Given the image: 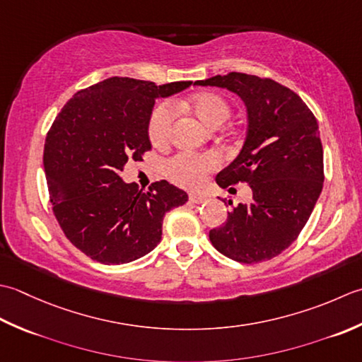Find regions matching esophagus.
I'll return each instance as SVG.
<instances>
[{"mask_svg":"<svg viewBox=\"0 0 362 362\" xmlns=\"http://www.w3.org/2000/svg\"><path fill=\"white\" fill-rule=\"evenodd\" d=\"M189 200H190V203L200 204V203H204V202H206V197L202 195V194H190V195H189Z\"/></svg>","mask_w":362,"mask_h":362,"instance_id":"34e87169","label":"esophagus"}]
</instances>
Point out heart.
Wrapping results in <instances>:
<instances>
[{
    "label": "heart",
    "instance_id": "obj_1",
    "mask_svg": "<svg viewBox=\"0 0 362 362\" xmlns=\"http://www.w3.org/2000/svg\"><path fill=\"white\" fill-rule=\"evenodd\" d=\"M190 106L200 119L209 127L222 124L230 115L228 103L216 93H200L190 100ZM175 119V105L170 101L160 103L153 109L148 120V137L153 145H162L170 136ZM222 164L217 153L198 154L194 151H181L165 160L164 173L184 187H197L206 180L208 173Z\"/></svg>",
    "mask_w": 362,
    "mask_h": 362
}]
</instances>
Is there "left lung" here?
Returning <instances> with one entry per match:
<instances>
[{"label": "left lung", "instance_id": "1", "mask_svg": "<svg viewBox=\"0 0 362 362\" xmlns=\"http://www.w3.org/2000/svg\"><path fill=\"white\" fill-rule=\"evenodd\" d=\"M195 84L239 95L248 115L245 144L216 181L223 189L247 182L253 198L234 206L209 239L230 259L269 261L298 238L322 192L319 124L297 93L270 78L231 71Z\"/></svg>", "mask_w": 362, "mask_h": 362}]
</instances>
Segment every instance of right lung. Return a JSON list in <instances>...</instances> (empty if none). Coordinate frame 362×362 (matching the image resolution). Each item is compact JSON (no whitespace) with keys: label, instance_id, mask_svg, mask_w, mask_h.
I'll use <instances>...</instances> for the list:
<instances>
[{"label":"right lung","instance_id":"obj_1","mask_svg":"<svg viewBox=\"0 0 362 362\" xmlns=\"http://www.w3.org/2000/svg\"><path fill=\"white\" fill-rule=\"evenodd\" d=\"M190 84L109 78L73 95L51 124L43 150L49 202L64 234L90 259L127 264L150 253L165 214L187 202L165 180L144 190L120 172L151 150L154 100Z\"/></svg>","mask_w":362,"mask_h":362}]
</instances>
